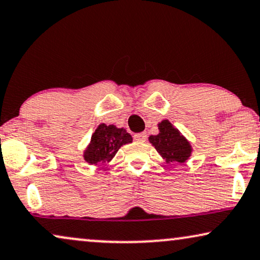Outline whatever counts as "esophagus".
Instances as JSON below:
<instances>
[{
    "instance_id": "obj_1",
    "label": "esophagus",
    "mask_w": 260,
    "mask_h": 260,
    "mask_svg": "<svg viewBox=\"0 0 260 260\" xmlns=\"http://www.w3.org/2000/svg\"><path fill=\"white\" fill-rule=\"evenodd\" d=\"M134 138L137 142H145V141H147V134H145V133L136 134V135H134Z\"/></svg>"
}]
</instances>
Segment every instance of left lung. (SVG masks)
<instances>
[{"mask_svg":"<svg viewBox=\"0 0 260 260\" xmlns=\"http://www.w3.org/2000/svg\"><path fill=\"white\" fill-rule=\"evenodd\" d=\"M158 135L149 137V142L167 163H184L189 158L191 147L186 138L180 134L169 120L158 124Z\"/></svg>","mask_w":260,"mask_h":260,"instance_id":"1","label":"left lung"}]
</instances>
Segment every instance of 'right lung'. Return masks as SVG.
<instances>
[{
  "label": "right lung",
  "instance_id": "1",
  "mask_svg": "<svg viewBox=\"0 0 260 260\" xmlns=\"http://www.w3.org/2000/svg\"><path fill=\"white\" fill-rule=\"evenodd\" d=\"M131 142L133 137L126 130L101 124L92 135L90 144L84 151V158L90 165L110 162L122 145Z\"/></svg>",
  "mask_w": 260,
  "mask_h": 260
}]
</instances>
